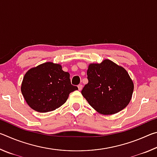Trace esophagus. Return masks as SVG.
Returning a JSON list of instances; mask_svg holds the SVG:
<instances>
[{
  "label": "esophagus",
  "instance_id": "1",
  "mask_svg": "<svg viewBox=\"0 0 157 157\" xmlns=\"http://www.w3.org/2000/svg\"><path fill=\"white\" fill-rule=\"evenodd\" d=\"M78 87L79 91H81L82 89V84H79L78 86Z\"/></svg>",
  "mask_w": 157,
  "mask_h": 157
}]
</instances>
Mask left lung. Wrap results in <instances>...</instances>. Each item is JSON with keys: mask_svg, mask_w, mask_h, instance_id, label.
Masks as SVG:
<instances>
[{"mask_svg": "<svg viewBox=\"0 0 157 157\" xmlns=\"http://www.w3.org/2000/svg\"><path fill=\"white\" fill-rule=\"evenodd\" d=\"M88 83L82 94L100 113L110 115L125 108L131 100L134 84L124 68L111 60L91 63L87 70Z\"/></svg>", "mask_w": 157, "mask_h": 157, "instance_id": "left-lung-1", "label": "left lung"}]
</instances>
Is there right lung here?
Listing matches in <instances>:
<instances>
[{
    "label": "right lung",
    "instance_id": "obj_1",
    "mask_svg": "<svg viewBox=\"0 0 157 157\" xmlns=\"http://www.w3.org/2000/svg\"><path fill=\"white\" fill-rule=\"evenodd\" d=\"M78 86L71 83L70 74L62 66L46 62L29 70L23 78L21 93L26 102L39 112H48L59 108L68 95Z\"/></svg>",
    "mask_w": 157,
    "mask_h": 157
}]
</instances>
